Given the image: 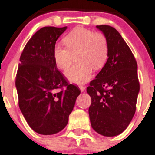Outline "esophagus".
<instances>
[{
  "label": "esophagus",
  "instance_id": "esophagus-1",
  "mask_svg": "<svg viewBox=\"0 0 155 155\" xmlns=\"http://www.w3.org/2000/svg\"><path fill=\"white\" fill-rule=\"evenodd\" d=\"M79 88H80L81 91L83 92L85 90V86H84V85H79Z\"/></svg>",
  "mask_w": 155,
  "mask_h": 155
}]
</instances>
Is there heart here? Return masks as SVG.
<instances>
[{
    "mask_svg": "<svg viewBox=\"0 0 155 155\" xmlns=\"http://www.w3.org/2000/svg\"><path fill=\"white\" fill-rule=\"evenodd\" d=\"M66 48L58 45L54 48V59L57 67L66 69L72 63L74 57L78 64L65 71V76L72 83L88 81L94 69L104 65L108 55V44L106 37L86 28H76L63 39Z\"/></svg>",
    "mask_w": 155,
    "mask_h": 155,
    "instance_id": "obj_1",
    "label": "heart"
}]
</instances>
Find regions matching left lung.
Returning a JSON list of instances; mask_svg holds the SVG:
<instances>
[{
	"label": "left lung",
	"mask_w": 155,
	"mask_h": 155,
	"mask_svg": "<svg viewBox=\"0 0 155 155\" xmlns=\"http://www.w3.org/2000/svg\"><path fill=\"white\" fill-rule=\"evenodd\" d=\"M108 44V58L87 92L91 97L89 117L91 127L106 137L127 128L136 110L140 90L137 64L121 35L109 25H97Z\"/></svg>",
	"instance_id": "1"
}]
</instances>
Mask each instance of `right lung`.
I'll list each match as a JSON object with an SVG mask.
<instances>
[{"label": "right lung", "instance_id": "add662e5", "mask_svg": "<svg viewBox=\"0 0 155 155\" xmlns=\"http://www.w3.org/2000/svg\"><path fill=\"white\" fill-rule=\"evenodd\" d=\"M66 29L41 28L28 41L20 58L15 81L19 107L30 127L44 135L64 128L81 94L77 86L68 84L54 59L57 40Z\"/></svg>", "mask_w": 155, "mask_h": 155}]
</instances>
